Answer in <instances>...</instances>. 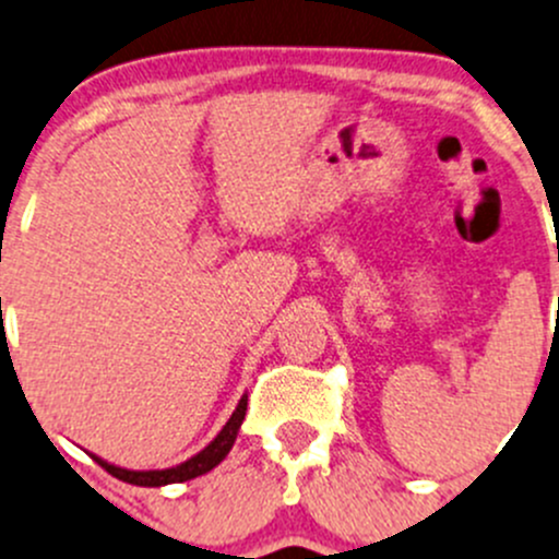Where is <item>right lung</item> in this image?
<instances>
[{
    "label": "right lung",
    "instance_id": "add662e5",
    "mask_svg": "<svg viewBox=\"0 0 559 559\" xmlns=\"http://www.w3.org/2000/svg\"><path fill=\"white\" fill-rule=\"evenodd\" d=\"M246 408H248V394L240 397L238 408L233 411V416H229L227 425L222 427V432H218V436L213 438L202 452H197L194 456H189V460L180 462V465L175 467H162V471H129V467L112 465V462H107L97 454H92V460L99 462L110 476L121 478V481L127 484H138V487H167V484L189 481V478H197L202 476V473L213 471V467L229 454V449L235 447V438H238L240 432V425H243L246 419Z\"/></svg>",
    "mask_w": 559,
    "mask_h": 559
}]
</instances>
